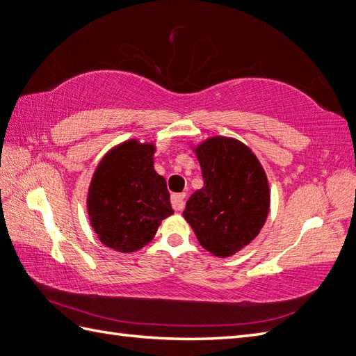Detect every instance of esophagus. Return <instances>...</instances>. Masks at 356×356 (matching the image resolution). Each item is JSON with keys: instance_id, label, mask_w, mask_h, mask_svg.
<instances>
[{"instance_id": "esophagus-1", "label": "esophagus", "mask_w": 356, "mask_h": 356, "mask_svg": "<svg viewBox=\"0 0 356 356\" xmlns=\"http://www.w3.org/2000/svg\"><path fill=\"white\" fill-rule=\"evenodd\" d=\"M185 197L186 194L181 193V194H172L171 195V204H172V209L175 211H181L185 206Z\"/></svg>"}]
</instances>
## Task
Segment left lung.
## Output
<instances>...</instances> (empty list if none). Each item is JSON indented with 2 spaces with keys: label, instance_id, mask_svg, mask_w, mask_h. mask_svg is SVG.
<instances>
[{
  "label": "left lung",
  "instance_id": "1",
  "mask_svg": "<svg viewBox=\"0 0 356 356\" xmlns=\"http://www.w3.org/2000/svg\"><path fill=\"white\" fill-rule=\"evenodd\" d=\"M203 188L186 202L184 217L206 250L226 258L250 244L270 209L267 176L249 147L217 136L197 147Z\"/></svg>",
  "mask_w": 356,
  "mask_h": 356
}]
</instances>
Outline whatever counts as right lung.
<instances>
[{
  "label": "right lung",
  "mask_w": 356,
  "mask_h": 356,
  "mask_svg": "<svg viewBox=\"0 0 356 356\" xmlns=\"http://www.w3.org/2000/svg\"><path fill=\"white\" fill-rule=\"evenodd\" d=\"M154 145L127 140L98 165L88 193L90 225L100 241L129 253L152 241L172 208L167 181L153 168Z\"/></svg>",
  "instance_id": "right-lung-1"
}]
</instances>
